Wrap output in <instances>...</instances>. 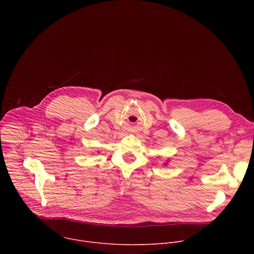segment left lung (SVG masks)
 I'll use <instances>...</instances> for the list:
<instances>
[{"label": "left lung", "mask_w": 254, "mask_h": 254, "mask_svg": "<svg viewBox=\"0 0 254 254\" xmlns=\"http://www.w3.org/2000/svg\"><path fill=\"white\" fill-rule=\"evenodd\" d=\"M165 164H166V165H167V163H165Z\"/></svg>", "instance_id": "obj_1"}]
</instances>
